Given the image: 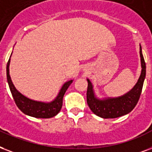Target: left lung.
Masks as SVG:
<instances>
[{
    "label": "left lung",
    "instance_id": "8db88e82",
    "mask_svg": "<svg viewBox=\"0 0 152 152\" xmlns=\"http://www.w3.org/2000/svg\"><path fill=\"white\" fill-rule=\"evenodd\" d=\"M140 54L141 66H142L140 77L133 89L122 97L109 98L107 100L97 99L94 97L92 84L89 79H87L88 81V88L86 93L87 104L94 113L102 118H116L126 115L135 108L140 97L143 81L146 76V64L142 54L141 46L140 48Z\"/></svg>",
    "mask_w": 152,
    "mask_h": 152
}]
</instances>
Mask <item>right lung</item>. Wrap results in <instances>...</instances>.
Listing matches in <instances>:
<instances>
[{"label": "right lung", "mask_w": 152, "mask_h": 152, "mask_svg": "<svg viewBox=\"0 0 152 152\" xmlns=\"http://www.w3.org/2000/svg\"><path fill=\"white\" fill-rule=\"evenodd\" d=\"M9 63L10 58L7 63V80L9 83V89L12 93L14 102L19 109L26 115L33 116L36 118H50L57 115L61 110L63 105V98L65 94L66 89L72 83V80L66 82L63 85L62 89L60 90L58 97L50 103H43V102H36L24 97L20 92H18L12 82L11 77L9 75Z\"/></svg>", "instance_id": "obj_1"}]
</instances>
